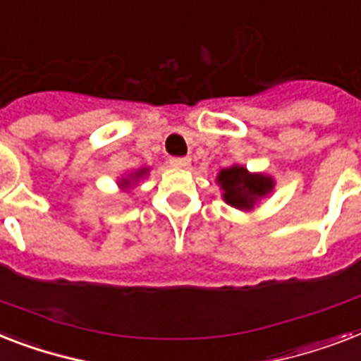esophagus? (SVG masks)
I'll return each mask as SVG.
<instances>
[{
    "instance_id": "34e87169",
    "label": "esophagus",
    "mask_w": 361,
    "mask_h": 361,
    "mask_svg": "<svg viewBox=\"0 0 361 361\" xmlns=\"http://www.w3.org/2000/svg\"><path fill=\"white\" fill-rule=\"evenodd\" d=\"M171 165L174 166V169H189L190 159L189 157H172Z\"/></svg>"
}]
</instances>
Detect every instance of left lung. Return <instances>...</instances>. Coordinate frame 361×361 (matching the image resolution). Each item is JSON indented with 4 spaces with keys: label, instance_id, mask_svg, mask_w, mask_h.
I'll return each mask as SVG.
<instances>
[{
    "label": "left lung",
    "instance_id": "8db88e82",
    "mask_svg": "<svg viewBox=\"0 0 361 361\" xmlns=\"http://www.w3.org/2000/svg\"><path fill=\"white\" fill-rule=\"evenodd\" d=\"M222 200L241 211H252L274 190V178L263 172H250L245 165H231L216 174Z\"/></svg>",
    "mask_w": 361,
    "mask_h": 361
}]
</instances>
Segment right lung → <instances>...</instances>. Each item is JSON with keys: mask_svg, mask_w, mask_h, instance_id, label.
<instances>
[{"mask_svg": "<svg viewBox=\"0 0 361 361\" xmlns=\"http://www.w3.org/2000/svg\"><path fill=\"white\" fill-rule=\"evenodd\" d=\"M148 172H150V169L148 166H140V169H137V171L130 172V174L122 176V178H118V187L120 190H128V189H133L137 183H139L142 178H146L148 176Z\"/></svg>", "mask_w": 361, "mask_h": 361, "instance_id": "obj_1", "label": "right lung"}]
</instances>
